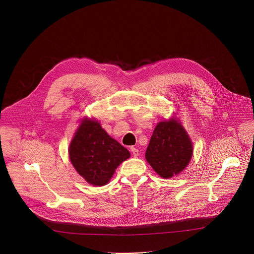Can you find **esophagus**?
<instances>
[{"mask_svg": "<svg viewBox=\"0 0 254 254\" xmlns=\"http://www.w3.org/2000/svg\"><path fill=\"white\" fill-rule=\"evenodd\" d=\"M130 151H131L133 157H137L138 154H139V153H138V150H137L136 148H134V147H130Z\"/></svg>", "mask_w": 254, "mask_h": 254, "instance_id": "1", "label": "esophagus"}]
</instances>
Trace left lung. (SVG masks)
<instances>
[{"mask_svg": "<svg viewBox=\"0 0 254 254\" xmlns=\"http://www.w3.org/2000/svg\"><path fill=\"white\" fill-rule=\"evenodd\" d=\"M193 154L192 142L180 123L175 120L159 123L152 134L146 159L163 178L182 172Z\"/></svg>", "mask_w": 254, "mask_h": 254, "instance_id": "1", "label": "left lung"}]
</instances>
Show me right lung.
Returning <instances> with one entry per match:
<instances>
[{"label":"right lung","instance_id":"right-lung-1","mask_svg":"<svg viewBox=\"0 0 254 254\" xmlns=\"http://www.w3.org/2000/svg\"><path fill=\"white\" fill-rule=\"evenodd\" d=\"M129 156V152L108 135L96 121L84 120L69 146L72 165L94 186L108 183L116 169Z\"/></svg>","mask_w":254,"mask_h":254}]
</instances>
